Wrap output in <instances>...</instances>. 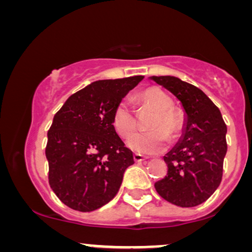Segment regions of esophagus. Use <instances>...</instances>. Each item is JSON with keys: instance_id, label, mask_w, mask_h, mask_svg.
Instances as JSON below:
<instances>
[{"instance_id": "obj_1", "label": "esophagus", "mask_w": 252, "mask_h": 252, "mask_svg": "<svg viewBox=\"0 0 252 252\" xmlns=\"http://www.w3.org/2000/svg\"><path fill=\"white\" fill-rule=\"evenodd\" d=\"M144 160H146V158H144V156L140 155V154H134V161H135L136 163L143 162Z\"/></svg>"}]
</instances>
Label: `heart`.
Here are the masks:
<instances>
[{"instance_id": "b5f03b06", "label": "heart", "mask_w": 252, "mask_h": 252, "mask_svg": "<svg viewBox=\"0 0 252 252\" xmlns=\"http://www.w3.org/2000/svg\"><path fill=\"white\" fill-rule=\"evenodd\" d=\"M144 104L154 109L156 115L149 123V131L136 132L126 141V146L140 155H154L163 152L172 140L178 137L182 126L181 114L173 108V100L167 92L158 88H149L140 94ZM115 129L121 137H128L137 128L134 109L129 102L118 103L112 118Z\"/></svg>"}]
</instances>
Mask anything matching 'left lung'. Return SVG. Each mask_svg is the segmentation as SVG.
Segmentation results:
<instances>
[{
  "label": "left lung",
  "instance_id": "8db88e82",
  "mask_svg": "<svg viewBox=\"0 0 252 252\" xmlns=\"http://www.w3.org/2000/svg\"><path fill=\"white\" fill-rule=\"evenodd\" d=\"M149 79L168 90L185 112L180 140L163 156L168 173L155 182V189L176 206H198L220 185L227 152L226 124L212 100L192 84L172 76Z\"/></svg>",
  "mask_w": 252,
  "mask_h": 252
}]
</instances>
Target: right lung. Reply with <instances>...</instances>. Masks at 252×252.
Returning <instances> with one entry per match:
<instances>
[{
  "label": "right lung",
  "mask_w": 252,
  "mask_h": 252,
  "mask_svg": "<svg viewBox=\"0 0 252 252\" xmlns=\"http://www.w3.org/2000/svg\"><path fill=\"white\" fill-rule=\"evenodd\" d=\"M143 78L89 84L54 115L46 146L48 181L66 206L91 212L117 194L134 156L117 135L112 118L118 103Z\"/></svg>",
  "instance_id": "1"
}]
</instances>
